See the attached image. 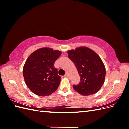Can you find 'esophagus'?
I'll return each instance as SVG.
<instances>
[{"label": "esophagus", "instance_id": "1", "mask_svg": "<svg viewBox=\"0 0 129 129\" xmlns=\"http://www.w3.org/2000/svg\"><path fill=\"white\" fill-rule=\"evenodd\" d=\"M64 76L65 77H66V78H68V76H68V74H66L65 75H64Z\"/></svg>", "mask_w": 129, "mask_h": 129}]
</instances>
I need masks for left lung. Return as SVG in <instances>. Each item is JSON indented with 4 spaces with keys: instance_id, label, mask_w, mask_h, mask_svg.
I'll list each match as a JSON object with an SVG mask.
<instances>
[{
    "instance_id": "8db88e82",
    "label": "left lung",
    "mask_w": 129,
    "mask_h": 129,
    "mask_svg": "<svg viewBox=\"0 0 129 129\" xmlns=\"http://www.w3.org/2000/svg\"><path fill=\"white\" fill-rule=\"evenodd\" d=\"M80 76V82L73 85L75 90L83 96L94 94L104 82L105 66L100 57L92 49L80 47L67 52Z\"/></svg>"
}]
</instances>
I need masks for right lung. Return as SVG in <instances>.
Listing matches in <instances>:
<instances>
[{
  "label": "right lung",
  "instance_id": "right-lung-1",
  "mask_svg": "<svg viewBox=\"0 0 129 129\" xmlns=\"http://www.w3.org/2000/svg\"><path fill=\"white\" fill-rule=\"evenodd\" d=\"M61 52L49 48H41L27 58L23 68L27 86L35 94L46 96L55 91L61 80L54 63Z\"/></svg>",
  "mask_w": 129,
  "mask_h": 129
}]
</instances>
